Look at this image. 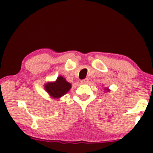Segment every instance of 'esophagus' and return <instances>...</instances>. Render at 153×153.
I'll use <instances>...</instances> for the list:
<instances>
[{"instance_id": "esophagus-1", "label": "esophagus", "mask_w": 153, "mask_h": 153, "mask_svg": "<svg viewBox=\"0 0 153 153\" xmlns=\"http://www.w3.org/2000/svg\"><path fill=\"white\" fill-rule=\"evenodd\" d=\"M80 82H81L82 84H86V83H88V78L83 79V80H82Z\"/></svg>"}]
</instances>
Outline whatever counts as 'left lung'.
<instances>
[{"instance_id":"8db88e82","label":"left lung","mask_w":153,"mask_h":153,"mask_svg":"<svg viewBox=\"0 0 153 153\" xmlns=\"http://www.w3.org/2000/svg\"><path fill=\"white\" fill-rule=\"evenodd\" d=\"M106 91H108V88H106Z\"/></svg>"}]
</instances>
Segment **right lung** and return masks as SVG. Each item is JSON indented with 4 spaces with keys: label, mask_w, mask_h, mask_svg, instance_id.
Returning <instances> with one entry per match:
<instances>
[{
    "label": "right lung",
    "mask_w": 153,
    "mask_h": 153,
    "mask_svg": "<svg viewBox=\"0 0 153 153\" xmlns=\"http://www.w3.org/2000/svg\"><path fill=\"white\" fill-rule=\"evenodd\" d=\"M71 84L67 82L62 76H59L56 81L47 82L45 85V90L51 97L54 99H59L70 91Z\"/></svg>",
    "instance_id": "add662e5"
}]
</instances>
